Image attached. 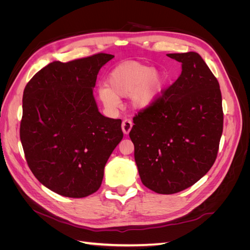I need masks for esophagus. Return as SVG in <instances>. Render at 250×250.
<instances>
[{"label":"esophagus","instance_id":"1","mask_svg":"<svg viewBox=\"0 0 250 250\" xmlns=\"http://www.w3.org/2000/svg\"><path fill=\"white\" fill-rule=\"evenodd\" d=\"M131 128H132V122H131V120L125 119V120L123 121V123H122V130H123L124 134H128V133H129V131L131 130Z\"/></svg>","mask_w":250,"mask_h":250}]
</instances>
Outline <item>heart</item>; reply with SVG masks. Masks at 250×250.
<instances>
[{"instance_id": "1", "label": "heart", "mask_w": 250, "mask_h": 250, "mask_svg": "<svg viewBox=\"0 0 250 250\" xmlns=\"http://www.w3.org/2000/svg\"><path fill=\"white\" fill-rule=\"evenodd\" d=\"M166 77L152 66L142 62H126L118 65L107 80V85L99 88V97L107 108L120 105L119 97L130 96L132 106L146 108L160 97Z\"/></svg>"}]
</instances>
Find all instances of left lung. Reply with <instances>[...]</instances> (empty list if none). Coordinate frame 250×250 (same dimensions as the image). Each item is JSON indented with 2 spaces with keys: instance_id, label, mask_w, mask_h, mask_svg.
I'll return each mask as SVG.
<instances>
[{
  "instance_id": "1",
  "label": "left lung",
  "mask_w": 250,
  "mask_h": 250,
  "mask_svg": "<svg viewBox=\"0 0 250 250\" xmlns=\"http://www.w3.org/2000/svg\"><path fill=\"white\" fill-rule=\"evenodd\" d=\"M181 62L177 80L133 117L129 137L143 185L158 194L190 188L214 165L223 131L217 78L196 52L167 54Z\"/></svg>"
}]
</instances>
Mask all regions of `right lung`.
<instances>
[{
	"label": "right lung",
	"mask_w": 250,
	"mask_h": 250,
	"mask_svg": "<svg viewBox=\"0 0 250 250\" xmlns=\"http://www.w3.org/2000/svg\"><path fill=\"white\" fill-rule=\"evenodd\" d=\"M113 55L98 53L53 62L24 89L20 138L41 184L62 196L83 198L99 190L113 149L123 139L120 119L98 110L93 87Z\"/></svg>",
	"instance_id": "1"
}]
</instances>
